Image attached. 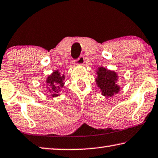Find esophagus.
Listing matches in <instances>:
<instances>
[{
  "instance_id": "obj_1",
  "label": "esophagus",
  "mask_w": 158,
  "mask_h": 158,
  "mask_svg": "<svg viewBox=\"0 0 158 158\" xmlns=\"http://www.w3.org/2000/svg\"><path fill=\"white\" fill-rule=\"evenodd\" d=\"M84 62H85L84 57L83 56H81L77 60L76 63H77V64H79V65H81V64H83L84 63Z\"/></svg>"
}]
</instances>
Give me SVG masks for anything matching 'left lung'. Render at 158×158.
<instances>
[{"mask_svg":"<svg viewBox=\"0 0 158 158\" xmlns=\"http://www.w3.org/2000/svg\"><path fill=\"white\" fill-rule=\"evenodd\" d=\"M97 78L96 84L101 94L106 98H110L120 91L119 85L117 84L119 76L117 72L107 69L103 67H98L96 70Z\"/></svg>","mask_w":158,"mask_h":158,"instance_id":"1","label":"left lung"}]
</instances>
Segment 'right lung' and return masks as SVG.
Wrapping results in <instances>:
<instances>
[{
    "mask_svg": "<svg viewBox=\"0 0 158 158\" xmlns=\"http://www.w3.org/2000/svg\"><path fill=\"white\" fill-rule=\"evenodd\" d=\"M64 78L65 75L62 74L59 70H56L52 72L51 75L47 77L46 83L48 88H49V91L51 93V96L56 98L59 96L60 94L61 89L64 85Z\"/></svg>",
    "mask_w": 158,
    "mask_h": 158,
    "instance_id": "1",
    "label": "right lung"
}]
</instances>
